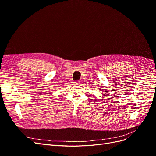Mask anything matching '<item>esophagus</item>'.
I'll use <instances>...</instances> for the list:
<instances>
[{"label":"esophagus","instance_id":"34e87169","mask_svg":"<svg viewBox=\"0 0 156 156\" xmlns=\"http://www.w3.org/2000/svg\"><path fill=\"white\" fill-rule=\"evenodd\" d=\"M75 83L76 84H79L80 83H81V81H76V82H75Z\"/></svg>","mask_w":156,"mask_h":156}]
</instances>
